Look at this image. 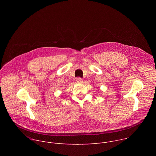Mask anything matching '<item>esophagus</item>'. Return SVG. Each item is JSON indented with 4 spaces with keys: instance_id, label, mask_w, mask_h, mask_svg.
Instances as JSON below:
<instances>
[{
    "instance_id": "34e87169",
    "label": "esophagus",
    "mask_w": 156,
    "mask_h": 156,
    "mask_svg": "<svg viewBox=\"0 0 156 156\" xmlns=\"http://www.w3.org/2000/svg\"><path fill=\"white\" fill-rule=\"evenodd\" d=\"M76 81L79 83H83V80L81 78H76Z\"/></svg>"
}]
</instances>
